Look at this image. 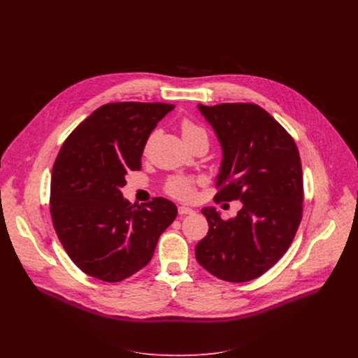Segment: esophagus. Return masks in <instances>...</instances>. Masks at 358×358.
<instances>
[{"label": "esophagus", "mask_w": 358, "mask_h": 358, "mask_svg": "<svg viewBox=\"0 0 358 358\" xmlns=\"http://www.w3.org/2000/svg\"><path fill=\"white\" fill-rule=\"evenodd\" d=\"M178 212H179V215H192L194 210L192 208H189V206L182 205V206L178 208Z\"/></svg>", "instance_id": "obj_1"}]
</instances>
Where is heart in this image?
Segmentation results:
<instances>
[{"instance_id": "obj_1", "label": "heart", "mask_w": 358, "mask_h": 358, "mask_svg": "<svg viewBox=\"0 0 358 358\" xmlns=\"http://www.w3.org/2000/svg\"><path fill=\"white\" fill-rule=\"evenodd\" d=\"M180 129H182V135L185 138L186 142H190L201 135L206 136L204 128L200 127L199 124H196L193 120L190 118H183L182 124H180ZM149 148V145L146 146V149ZM196 185H197V179L190 178V176H182V175H173L169 176L164 185V190L179 200H192L196 196Z\"/></svg>"}]
</instances>
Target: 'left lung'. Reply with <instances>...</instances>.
I'll list each match as a JSON object with an SVG mask.
<instances>
[{
  "instance_id": "obj_1",
  "label": "left lung",
  "mask_w": 358,
  "mask_h": 358,
  "mask_svg": "<svg viewBox=\"0 0 358 358\" xmlns=\"http://www.w3.org/2000/svg\"><path fill=\"white\" fill-rule=\"evenodd\" d=\"M199 108L223 149L213 200H240L243 208L227 220L203 209L209 230L196 257L219 280L247 282L271 268L295 238L303 216L301 155L287 129L255 103Z\"/></svg>"
}]
</instances>
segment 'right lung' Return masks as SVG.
<instances>
[{
    "mask_svg": "<svg viewBox=\"0 0 358 358\" xmlns=\"http://www.w3.org/2000/svg\"><path fill=\"white\" fill-rule=\"evenodd\" d=\"M168 103L103 104L64 141L52 168V223L60 244L85 274L120 282L154 255L159 236L175 220L172 201L124 200L125 175L142 168L145 145Z\"/></svg>",
    "mask_w": 358,
    "mask_h": 358,
    "instance_id": "1",
    "label": "right lung"
}]
</instances>
